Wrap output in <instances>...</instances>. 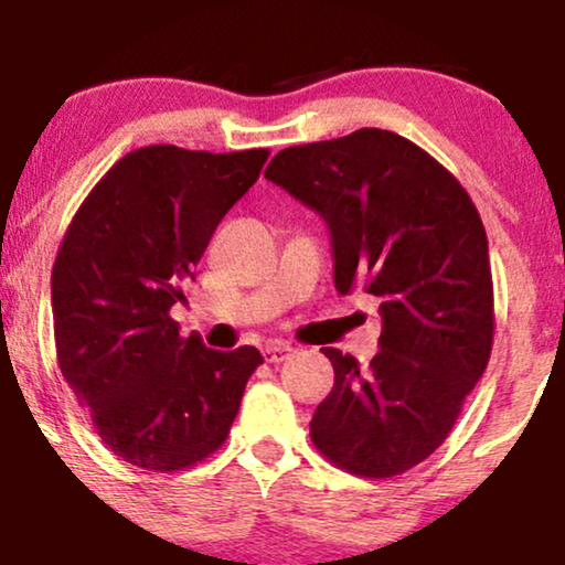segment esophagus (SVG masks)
<instances>
[{
	"label": "esophagus",
	"instance_id": "1",
	"mask_svg": "<svg viewBox=\"0 0 565 565\" xmlns=\"http://www.w3.org/2000/svg\"><path fill=\"white\" fill-rule=\"evenodd\" d=\"M262 355H265L267 363H281L292 355V347L284 344V341H270V344H265Z\"/></svg>",
	"mask_w": 565,
	"mask_h": 565
}]
</instances>
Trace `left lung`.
Here are the masks:
<instances>
[{
    "instance_id": "obj_1",
    "label": "left lung",
    "mask_w": 565,
    "mask_h": 565,
    "mask_svg": "<svg viewBox=\"0 0 565 565\" xmlns=\"http://www.w3.org/2000/svg\"><path fill=\"white\" fill-rule=\"evenodd\" d=\"M265 177L319 213L341 295L380 298L369 369L324 347L335 383L311 440L335 467L391 478L435 454L492 355L489 243L465 188L393 130L287 147Z\"/></svg>"
}]
</instances>
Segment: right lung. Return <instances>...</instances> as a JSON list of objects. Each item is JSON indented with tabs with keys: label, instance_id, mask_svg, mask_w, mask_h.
I'll use <instances>...</instances> for the list:
<instances>
[{
	"label": "right lung",
	"instance_id": "1",
	"mask_svg": "<svg viewBox=\"0 0 565 565\" xmlns=\"http://www.w3.org/2000/svg\"><path fill=\"white\" fill-rule=\"evenodd\" d=\"M267 156L141 147L67 226L51 270L56 361L100 440L130 465L174 472L218 451L262 363L256 347L185 339L169 311Z\"/></svg>",
	"mask_w": 565,
	"mask_h": 565
}]
</instances>
